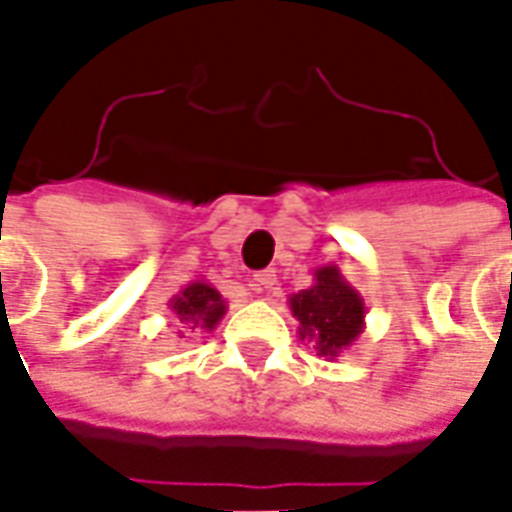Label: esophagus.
<instances>
[{
	"instance_id": "esophagus-1",
	"label": "esophagus",
	"mask_w": 512,
	"mask_h": 512,
	"mask_svg": "<svg viewBox=\"0 0 512 512\" xmlns=\"http://www.w3.org/2000/svg\"><path fill=\"white\" fill-rule=\"evenodd\" d=\"M277 285V271H271V268H266V271H257L255 277H252V290H268Z\"/></svg>"
}]
</instances>
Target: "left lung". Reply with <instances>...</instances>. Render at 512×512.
<instances>
[{"instance_id":"obj_1","label":"left lung","mask_w":512,"mask_h":512,"mask_svg":"<svg viewBox=\"0 0 512 512\" xmlns=\"http://www.w3.org/2000/svg\"><path fill=\"white\" fill-rule=\"evenodd\" d=\"M288 307L299 321V340H312L318 356L329 362L343 356L365 332V299L337 266L315 268L310 288L290 293Z\"/></svg>"}]
</instances>
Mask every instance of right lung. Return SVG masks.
<instances>
[{
	"label": "right lung",
	"mask_w": 512,
	"mask_h": 512,
	"mask_svg": "<svg viewBox=\"0 0 512 512\" xmlns=\"http://www.w3.org/2000/svg\"><path fill=\"white\" fill-rule=\"evenodd\" d=\"M167 310L189 329H205L213 332L227 312V301L222 293L205 279H191L186 288L169 299Z\"/></svg>",
	"instance_id": "right-lung-1"
}]
</instances>
